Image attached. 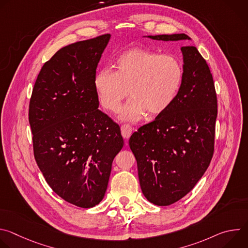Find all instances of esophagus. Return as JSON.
<instances>
[{"mask_svg":"<svg viewBox=\"0 0 248 248\" xmlns=\"http://www.w3.org/2000/svg\"><path fill=\"white\" fill-rule=\"evenodd\" d=\"M121 130H122L123 137L125 138V139H128L130 137V135L132 134V127L127 124H123L122 127H121Z\"/></svg>","mask_w":248,"mask_h":248,"instance_id":"esophagus-1","label":"esophagus"}]
</instances>
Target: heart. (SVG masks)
Masks as SVG:
<instances>
[{
	"label": "heart",
	"instance_id": "1",
	"mask_svg": "<svg viewBox=\"0 0 248 248\" xmlns=\"http://www.w3.org/2000/svg\"><path fill=\"white\" fill-rule=\"evenodd\" d=\"M116 72L103 68L95 75L94 87L105 109L116 112L130 94L120 118L137 121L145 112L151 116L165 112L178 95L184 80V65L171 55L133 48L116 60Z\"/></svg>",
	"mask_w": 248,
	"mask_h": 248
}]
</instances>
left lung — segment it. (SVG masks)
Returning <instances> with one entry per match:
<instances>
[{
    "mask_svg": "<svg viewBox=\"0 0 248 248\" xmlns=\"http://www.w3.org/2000/svg\"><path fill=\"white\" fill-rule=\"evenodd\" d=\"M190 40L186 34L148 36ZM184 80L170 107L133 132L129 147L147 200L168 206L186 196L202 178L214 153L217 95L210 68L196 47H182Z\"/></svg>",
    "mask_w": 248,
    "mask_h": 248,
    "instance_id": "1",
    "label": "left lung"
}]
</instances>
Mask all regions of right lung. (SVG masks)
I'll return each mask as SVG.
<instances>
[{
	"label": "right lung",
	"instance_id": "add662e5",
	"mask_svg": "<svg viewBox=\"0 0 248 248\" xmlns=\"http://www.w3.org/2000/svg\"><path fill=\"white\" fill-rule=\"evenodd\" d=\"M110 38L104 34L60 49L43 64L29 103L35 160L53 191L81 208L102 201L124 146L119 124L98 109L94 87Z\"/></svg>",
	"mask_w": 248,
	"mask_h": 248
}]
</instances>
